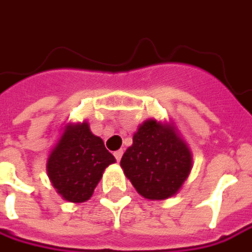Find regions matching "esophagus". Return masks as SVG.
Segmentation results:
<instances>
[{
	"label": "esophagus",
	"instance_id": "34e87169",
	"mask_svg": "<svg viewBox=\"0 0 252 252\" xmlns=\"http://www.w3.org/2000/svg\"><path fill=\"white\" fill-rule=\"evenodd\" d=\"M123 154H124V151H123V150H118V151H115V153H114V157H115V159H117V161H120V159H121V157H123Z\"/></svg>",
	"mask_w": 252,
	"mask_h": 252
}]
</instances>
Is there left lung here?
I'll list each match as a JSON object with an SVG mask.
<instances>
[{"mask_svg": "<svg viewBox=\"0 0 252 252\" xmlns=\"http://www.w3.org/2000/svg\"><path fill=\"white\" fill-rule=\"evenodd\" d=\"M126 177L148 200H165L178 192L192 168V154L174 124L142 123L132 145L121 158Z\"/></svg>", "mask_w": 252, "mask_h": 252, "instance_id": "1", "label": "left lung"}]
</instances>
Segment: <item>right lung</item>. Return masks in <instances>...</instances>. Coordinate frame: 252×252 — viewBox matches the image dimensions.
Returning <instances> with one entry per match:
<instances>
[{"instance_id": "obj_1", "label": "right lung", "mask_w": 252, "mask_h": 252, "mask_svg": "<svg viewBox=\"0 0 252 252\" xmlns=\"http://www.w3.org/2000/svg\"><path fill=\"white\" fill-rule=\"evenodd\" d=\"M115 162L88 123L67 124L47 159V174L57 192L69 202L90 200L104 170Z\"/></svg>"}]
</instances>
